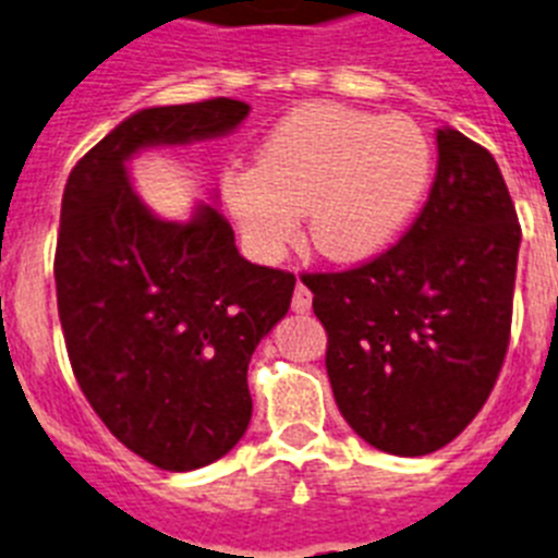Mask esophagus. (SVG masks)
<instances>
[{
	"instance_id": "34e87169",
	"label": "esophagus",
	"mask_w": 558,
	"mask_h": 558,
	"mask_svg": "<svg viewBox=\"0 0 558 558\" xmlns=\"http://www.w3.org/2000/svg\"><path fill=\"white\" fill-rule=\"evenodd\" d=\"M290 307H293V313H310V307H313V293H310L302 282L295 284V293H293V302H290Z\"/></svg>"
}]
</instances>
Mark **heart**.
<instances>
[{
    "instance_id": "heart-1",
    "label": "heart",
    "mask_w": 558,
    "mask_h": 558,
    "mask_svg": "<svg viewBox=\"0 0 558 558\" xmlns=\"http://www.w3.org/2000/svg\"><path fill=\"white\" fill-rule=\"evenodd\" d=\"M433 179V145L408 117L310 102L284 117L231 170L226 206L251 254L276 263L307 211L313 248L332 263H363L393 243Z\"/></svg>"
}]
</instances>
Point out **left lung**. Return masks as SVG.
I'll return each instance as SVG.
<instances>
[{
    "label": "left lung",
    "instance_id": "1",
    "mask_svg": "<svg viewBox=\"0 0 558 558\" xmlns=\"http://www.w3.org/2000/svg\"><path fill=\"white\" fill-rule=\"evenodd\" d=\"M427 204L357 268L304 274L327 329V374L354 433L391 456L441 450L497 383L511 335L520 223L492 153L436 133Z\"/></svg>",
    "mask_w": 558,
    "mask_h": 558
}]
</instances>
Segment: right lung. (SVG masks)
Instances as JSON below:
<instances>
[{
  "mask_svg": "<svg viewBox=\"0 0 558 558\" xmlns=\"http://www.w3.org/2000/svg\"><path fill=\"white\" fill-rule=\"evenodd\" d=\"M251 106L215 97L131 113L72 167L56 248L69 363L102 425L147 463L190 472L251 422L248 363L282 322L295 276L240 256L229 220L201 204L156 218L128 159L234 131Z\"/></svg>",
  "mask_w": 558,
  "mask_h": 558,
  "instance_id": "add662e5",
  "label": "right lung"
}]
</instances>
